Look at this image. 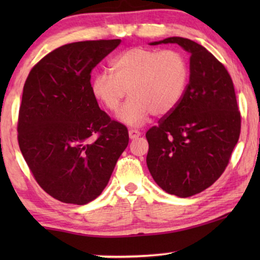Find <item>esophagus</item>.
Instances as JSON below:
<instances>
[{"label": "esophagus", "mask_w": 260, "mask_h": 260, "mask_svg": "<svg viewBox=\"0 0 260 260\" xmlns=\"http://www.w3.org/2000/svg\"><path fill=\"white\" fill-rule=\"evenodd\" d=\"M141 136V133L136 129H130L129 130V137L130 140H136V138H138Z\"/></svg>", "instance_id": "esophagus-1"}]
</instances>
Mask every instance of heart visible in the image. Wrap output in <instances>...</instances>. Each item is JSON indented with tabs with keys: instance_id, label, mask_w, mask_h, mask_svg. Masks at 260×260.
<instances>
[{
	"instance_id": "heart-1",
	"label": "heart",
	"mask_w": 260,
	"mask_h": 260,
	"mask_svg": "<svg viewBox=\"0 0 260 260\" xmlns=\"http://www.w3.org/2000/svg\"><path fill=\"white\" fill-rule=\"evenodd\" d=\"M113 74L102 71L91 80V92L109 111L116 112L130 94L118 118L142 125L151 115H169L182 101L189 81V65L175 49L133 47L112 60Z\"/></svg>"
}]
</instances>
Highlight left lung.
<instances>
[{"label": "left lung", "instance_id": "1", "mask_svg": "<svg viewBox=\"0 0 260 260\" xmlns=\"http://www.w3.org/2000/svg\"><path fill=\"white\" fill-rule=\"evenodd\" d=\"M158 44H177L189 52L190 76L176 109L145 134L147 166L163 190L188 198L225 172L240 136V111L232 78L211 52L179 37L150 45Z\"/></svg>", "mask_w": 260, "mask_h": 260}]
</instances>
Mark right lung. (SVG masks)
Returning a JSON list of instances; mask_svg holds the SVG:
<instances>
[{
	"label": "right lung",
	"instance_id": "right-lung-1",
	"mask_svg": "<svg viewBox=\"0 0 260 260\" xmlns=\"http://www.w3.org/2000/svg\"><path fill=\"white\" fill-rule=\"evenodd\" d=\"M119 44L63 45L34 65L24 83L20 150L39 186L65 204L94 200L129 143L126 126L99 109L91 92L92 70Z\"/></svg>",
	"mask_w": 260,
	"mask_h": 260
}]
</instances>
